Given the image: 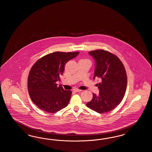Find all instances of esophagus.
<instances>
[{"mask_svg": "<svg viewBox=\"0 0 152 152\" xmlns=\"http://www.w3.org/2000/svg\"><path fill=\"white\" fill-rule=\"evenodd\" d=\"M73 91H75V92H80V91H81L82 90H79V89H78V88H74V89L73 90Z\"/></svg>", "mask_w": 152, "mask_h": 152, "instance_id": "esophagus-1", "label": "esophagus"}]
</instances>
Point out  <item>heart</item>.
<instances>
[{
  "instance_id": "obj_1",
  "label": "heart",
  "mask_w": 152,
  "mask_h": 152,
  "mask_svg": "<svg viewBox=\"0 0 152 152\" xmlns=\"http://www.w3.org/2000/svg\"><path fill=\"white\" fill-rule=\"evenodd\" d=\"M82 60H84V61H86V59H82ZM87 61H88V60H87Z\"/></svg>"
}]
</instances>
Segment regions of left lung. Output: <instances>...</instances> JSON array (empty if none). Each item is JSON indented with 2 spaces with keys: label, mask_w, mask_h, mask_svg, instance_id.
I'll return each instance as SVG.
<instances>
[{
  "label": "left lung",
  "mask_w": 152,
  "mask_h": 152,
  "mask_svg": "<svg viewBox=\"0 0 152 152\" xmlns=\"http://www.w3.org/2000/svg\"><path fill=\"white\" fill-rule=\"evenodd\" d=\"M96 62V77L102 81L98 84L99 93L93 94V99L86 104L88 108L99 113L110 112L118 106L125 96L127 76L120 59L103 50L88 52Z\"/></svg>",
  "instance_id": "obj_1"
}]
</instances>
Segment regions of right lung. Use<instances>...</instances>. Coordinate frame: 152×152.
<instances>
[{
  "instance_id": "right-lung-1",
  "label": "right lung",
  "mask_w": 152,
  "mask_h": 152,
  "mask_svg": "<svg viewBox=\"0 0 152 152\" xmlns=\"http://www.w3.org/2000/svg\"><path fill=\"white\" fill-rule=\"evenodd\" d=\"M79 53L54 52L43 56L32 66L28 77V91L33 102L41 110L54 113L68 105L72 91L64 90L56 82L60 81L66 64Z\"/></svg>"
}]
</instances>
